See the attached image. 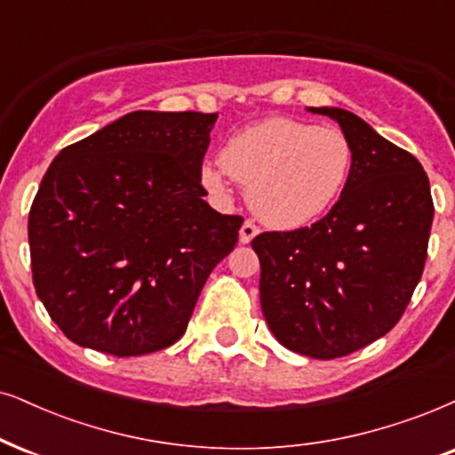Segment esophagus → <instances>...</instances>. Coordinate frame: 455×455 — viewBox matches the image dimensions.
Returning <instances> with one entry per match:
<instances>
[{
  "label": "esophagus",
  "mask_w": 455,
  "mask_h": 455,
  "mask_svg": "<svg viewBox=\"0 0 455 455\" xmlns=\"http://www.w3.org/2000/svg\"><path fill=\"white\" fill-rule=\"evenodd\" d=\"M258 233H260V228H258L251 220H245L243 227H241V231H239V241L241 243H250V241L254 239Z\"/></svg>",
  "instance_id": "esophagus-1"
}]
</instances>
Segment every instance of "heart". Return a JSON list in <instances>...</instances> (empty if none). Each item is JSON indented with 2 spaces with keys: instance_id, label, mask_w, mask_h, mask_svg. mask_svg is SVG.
Listing matches in <instances>:
<instances>
[{
  "instance_id": "1",
  "label": "heart",
  "mask_w": 455,
  "mask_h": 455,
  "mask_svg": "<svg viewBox=\"0 0 455 455\" xmlns=\"http://www.w3.org/2000/svg\"><path fill=\"white\" fill-rule=\"evenodd\" d=\"M353 170L348 136L333 125L268 117L239 130L220 151V165L199 176L214 195L227 193V174L247 187V204L270 227L298 228L325 214Z\"/></svg>"
}]
</instances>
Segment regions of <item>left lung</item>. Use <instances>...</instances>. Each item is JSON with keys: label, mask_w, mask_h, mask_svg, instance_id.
Here are the masks:
<instances>
[{"label": "left lung", "mask_w": 455, "mask_h": 455, "mask_svg": "<svg viewBox=\"0 0 455 455\" xmlns=\"http://www.w3.org/2000/svg\"><path fill=\"white\" fill-rule=\"evenodd\" d=\"M338 122L353 170L327 216L296 231L260 233V304L275 338L294 353L338 359L388 333L427 262L435 205L428 176L355 113L310 107Z\"/></svg>", "instance_id": "1"}]
</instances>
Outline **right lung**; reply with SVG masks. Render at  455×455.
<instances>
[{
  "label": "right lung",
  "mask_w": 455,
  "mask_h": 455,
  "mask_svg": "<svg viewBox=\"0 0 455 455\" xmlns=\"http://www.w3.org/2000/svg\"><path fill=\"white\" fill-rule=\"evenodd\" d=\"M218 113L134 111L62 148L28 212L33 285L68 340L115 356L187 331L241 216L205 204Z\"/></svg>",
  "instance_id": "1"
}]
</instances>
